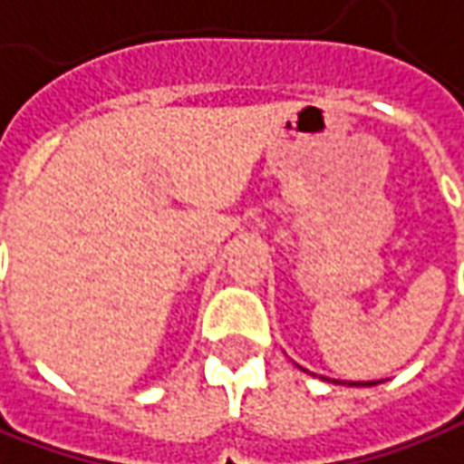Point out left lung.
Masks as SVG:
<instances>
[{
    "mask_svg": "<svg viewBox=\"0 0 464 464\" xmlns=\"http://www.w3.org/2000/svg\"><path fill=\"white\" fill-rule=\"evenodd\" d=\"M333 383H343V381H333ZM348 386H376V383H373V381H358V383H355V381H348Z\"/></svg>",
    "mask_w": 464,
    "mask_h": 464,
    "instance_id": "obj_1",
    "label": "left lung"
}]
</instances>
